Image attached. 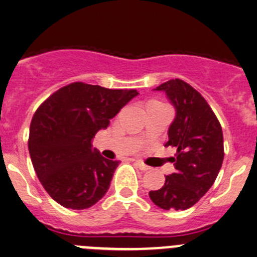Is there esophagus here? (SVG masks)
<instances>
[{"instance_id": "34e87169", "label": "esophagus", "mask_w": 257, "mask_h": 257, "mask_svg": "<svg viewBox=\"0 0 257 257\" xmlns=\"http://www.w3.org/2000/svg\"><path fill=\"white\" fill-rule=\"evenodd\" d=\"M136 164L138 166V168L141 169V171L146 172V171H149V169H151V167L147 166V164H144L142 161H136Z\"/></svg>"}]
</instances>
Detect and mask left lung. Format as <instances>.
Wrapping results in <instances>:
<instances>
[{"instance_id":"1","label":"left lung","mask_w":257,"mask_h":257,"mask_svg":"<svg viewBox=\"0 0 257 257\" xmlns=\"http://www.w3.org/2000/svg\"><path fill=\"white\" fill-rule=\"evenodd\" d=\"M166 91L176 108L166 147H176L171 157L176 172L166 176L163 187L149 192L154 205L163 210H187L211 188L222 166V128L202 95L181 79L157 86Z\"/></svg>"}]
</instances>
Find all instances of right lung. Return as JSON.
<instances>
[{
  "mask_svg": "<svg viewBox=\"0 0 257 257\" xmlns=\"http://www.w3.org/2000/svg\"><path fill=\"white\" fill-rule=\"evenodd\" d=\"M137 95L134 89L76 81L51 94L35 111L30 157L42 187L59 205L84 210L105 195L119 162L104 158L91 139Z\"/></svg>",
  "mask_w": 257,
  "mask_h": 257,
  "instance_id": "add662e5",
  "label": "right lung"
}]
</instances>
